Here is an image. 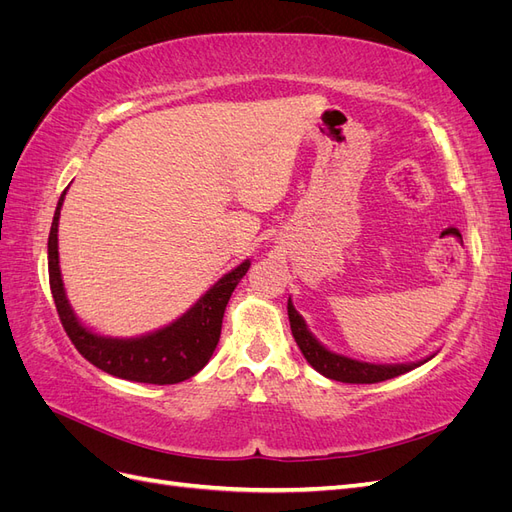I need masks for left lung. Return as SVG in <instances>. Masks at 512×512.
Instances as JSON below:
<instances>
[{
    "instance_id": "obj_1",
    "label": "left lung",
    "mask_w": 512,
    "mask_h": 512,
    "mask_svg": "<svg viewBox=\"0 0 512 512\" xmlns=\"http://www.w3.org/2000/svg\"><path fill=\"white\" fill-rule=\"evenodd\" d=\"M288 318H290V329L294 335V342H297V346L301 348L307 363L312 365L318 374L327 376L331 380H337V382L374 384V382L391 380L395 376L406 374V371L429 361V359H425V361L410 363V365H371V363L354 361V359H348V356L335 354V352L324 348L318 339L307 331L305 320L299 316V312L292 307L290 301H288Z\"/></svg>"
}]
</instances>
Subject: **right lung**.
I'll list each match as a JSON object with an SVG mask.
<instances>
[{
	"mask_svg": "<svg viewBox=\"0 0 512 512\" xmlns=\"http://www.w3.org/2000/svg\"><path fill=\"white\" fill-rule=\"evenodd\" d=\"M66 192L61 194L49 235V284L53 301L61 320V327L68 333L70 342L85 359L106 374L147 384H177L192 378L203 369L220 342L224 309L232 290L237 288L241 277L250 269V260L226 273L222 280L200 299L190 312L168 327L136 339H111L87 331L76 320L68 305L64 284L59 273L57 252V224L59 209Z\"/></svg>",
	"mask_w": 512,
	"mask_h": 512,
	"instance_id": "right-lung-1",
	"label": "right lung"
}]
</instances>
